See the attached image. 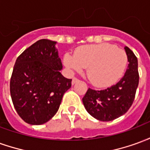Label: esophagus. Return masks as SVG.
<instances>
[{"label": "esophagus", "mask_w": 150, "mask_h": 150, "mask_svg": "<svg viewBox=\"0 0 150 150\" xmlns=\"http://www.w3.org/2000/svg\"><path fill=\"white\" fill-rule=\"evenodd\" d=\"M79 81V80L77 78H73V79H72V84H75V83H78V82Z\"/></svg>", "instance_id": "esophagus-1"}]
</instances>
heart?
I'll return each instance as SVG.
<instances>
[{
    "label": "heart",
    "instance_id": "heart-1",
    "mask_svg": "<svg viewBox=\"0 0 150 150\" xmlns=\"http://www.w3.org/2000/svg\"><path fill=\"white\" fill-rule=\"evenodd\" d=\"M64 64L73 72L87 67L89 81L98 88L112 86L122 77L128 64L125 50L109 43L88 45L79 47L74 56L67 54Z\"/></svg>",
    "mask_w": 150,
    "mask_h": 150
}]
</instances>
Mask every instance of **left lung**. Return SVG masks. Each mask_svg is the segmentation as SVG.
<instances>
[{
	"instance_id": "obj_1",
	"label": "left lung",
	"mask_w": 150,
	"mask_h": 150,
	"mask_svg": "<svg viewBox=\"0 0 150 150\" xmlns=\"http://www.w3.org/2000/svg\"><path fill=\"white\" fill-rule=\"evenodd\" d=\"M129 65L118 83L104 90L88 88L83 98L88 112L100 121H110L127 112L132 106L139 83L137 58L128 46L125 47Z\"/></svg>"
}]
</instances>
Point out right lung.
I'll use <instances>...</instances> for the list:
<instances>
[{
    "instance_id": "add662e5",
    "label": "right lung",
    "mask_w": 150,
    "mask_h": 150,
    "mask_svg": "<svg viewBox=\"0 0 150 150\" xmlns=\"http://www.w3.org/2000/svg\"><path fill=\"white\" fill-rule=\"evenodd\" d=\"M56 42L41 39L25 50L16 60L10 79V95L25 122L45 124L58 112L71 79L60 73L62 62Z\"/></svg>"
}]
</instances>
